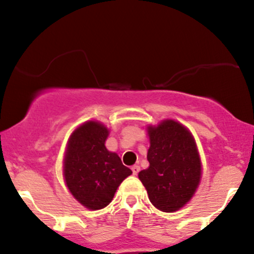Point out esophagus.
Instances as JSON below:
<instances>
[{"instance_id":"1","label":"esophagus","mask_w":254,"mask_h":254,"mask_svg":"<svg viewBox=\"0 0 254 254\" xmlns=\"http://www.w3.org/2000/svg\"><path fill=\"white\" fill-rule=\"evenodd\" d=\"M139 170H140V167L138 166V165H133V166H132V172H133V175H137L138 172H139Z\"/></svg>"}]
</instances>
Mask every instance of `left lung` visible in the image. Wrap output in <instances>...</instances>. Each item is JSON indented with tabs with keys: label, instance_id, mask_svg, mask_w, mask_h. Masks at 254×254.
I'll return each instance as SVG.
<instances>
[{
	"label": "left lung",
	"instance_id": "left-lung-1",
	"mask_svg": "<svg viewBox=\"0 0 254 254\" xmlns=\"http://www.w3.org/2000/svg\"><path fill=\"white\" fill-rule=\"evenodd\" d=\"M149 167L138 177L159 210H179L192 198L200 181L199 155L186 127L172 120L148 128Z\"/></svg>",
	"mask_w": 254,
	"mask_h": 254
}]
</instances>
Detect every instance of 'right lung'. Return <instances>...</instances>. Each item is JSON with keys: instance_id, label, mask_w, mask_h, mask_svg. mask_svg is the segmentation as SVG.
<instances>
[{"instance_id": "right-lung-1", "label": "right lung", "mask_w": 254, "mask_h": 254, "mask_svg": "<svg viewBox=\"0 0 254 254\" xmlns=\"http://www.w3.org/2000/svg\"><path fill=\"white\" fill-rule=\"evenodd\" d=\"M109 130L89 121L72 133L64 156V180L73 197L91 210L105 208L120 184L132 174L106 149Z\"/></svg>"}]
</instances>
